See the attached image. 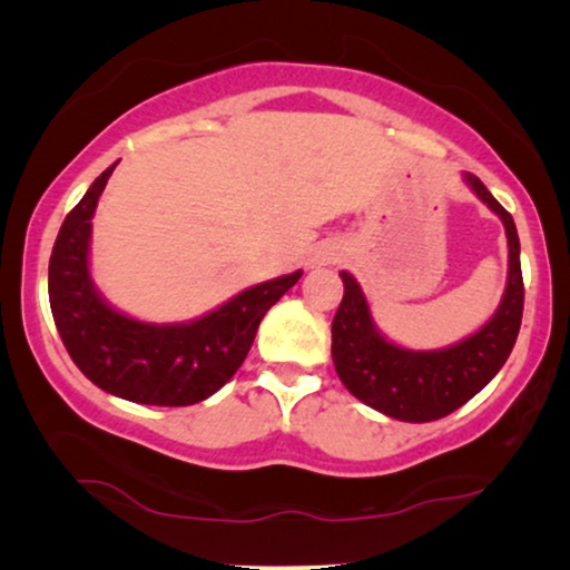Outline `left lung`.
<instances>
[{"instance_id":"obj_1","label":"left lung","mask_w":570,"mask_h":570,"mask_svg":"<svg viewBox=\"0 0 570 570\" xmlns=\"http://www.w3.org/2000/svg\"><path fill=\"white\" fill-rule=\"evenodd\" d=\"M464 178L472 191L501 217L509 238V283L503 301L493 318L472 337L443 350H404L394 345L373 324L355 277L340 272L345 295L332 322L334 368L350 394L404 423H431L470 402L503 368L519 337L524 279L517 225L478 176L464 174Z\"/></svg>"}]
</instances>
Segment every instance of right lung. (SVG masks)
Returning a JSON list of instances; mask_svg holds the SVG:
<instances>
[{
  "label": "right lung",
  "mask_w": 570,
  "mask_h": 570,
  "mask_svg": "<svg viewBox=\"0 0 570 570\" xmlns=\"http://www.w3.org/2000/svg\"><path fill=\"white\" fill-rule=\"evenodd\" d=\"M116 163L65 217L49 262L53 324L69 357L92 384L121 400L186 407L213 396L246 361L264 314L298 283L303 269L254 285L189 324H145L100 298L88 252L98 197Z\"/></svg>",
  "instance_id": "1"
}]
</instances>
